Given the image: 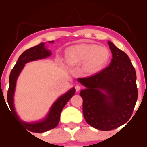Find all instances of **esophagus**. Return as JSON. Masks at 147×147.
<instances>
[{"instance_id": "esophagus-1", "label": "esophagus", "mask_w": 147, "mask_h": 147, "mask_svg": "<svg viewBox=\"0 0 147 147\" xmlns=\"http://www.w3.org/2000/svg\"><path fill=\"white\" fill-rule=\"evenodd\" d=\"M81 89H82V87H81L79 85H76L75 86V90H76V91H77V92H78V91L80 90Z\"/></svg>"}]
</instances>
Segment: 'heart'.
Listing matches in <instances>:
<instances>
[{
    "mask_svg": "<svg viewBox=\"0 0 147 147\" xmlns=\"http://www.w3.org/2000/svg\"><path fill=\"white\" fill-rule=\"evenodd\" d=\"M110 58V52L104 46L95 44L75 45L69 48L65 53V59L72 67L83 65L84 72L93 74L100 71Z\"/></svg>",
    "mask_w": 147,
    "mask_h": 147,
    "instance_id": "obj_1",
    "label": "heart"
}]
</instances>
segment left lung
<instances>
[{
    "label": "left lung",
    "instance_id": "left-lung-1",
    "mask_svg": "<svg viewBox=\"0 0 147 147\" xmlns=\"http://www.w3.org/2000/svg\"><path fill=\"white\" fill-rule=\"evenodd\" d=\"M108 44L113 55L110 65L95 75L78 79L86 87L79 93L85 120L105 131L129 121L138 99L136 73L131 60L111 41Z\"/></svg>",
    "mask_w": 147,
    "mask_h": 147
}]
</instances>
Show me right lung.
Masks as SVG:
<instances>
[{"label":"right lung","instance_id":"1","mask_svg":"<svg viewBox=\"0 0 147 147\" xmlns=\"http://www.w3.org/2000/svg\"><path fill=\"white\" fill-rule=\"evenodd\" d=\"M50 42L53 43L54 41ZM44 44V43H40L39 45L28 49L21 54L10 73L9 78V86L7 91V96L8 104H9V109L11 110V111H9L11 112L15 119L18 121L19 124L24 126L25 129L33 133H43L56 127L59 122L60 115L62 109H63L67 102L72 98V96L75 95V89L73 88L65 95L60 97L56 102L54 103L47 117L41 122L26 123L22 122L18 117L14 107V99H13L16 79H17L20 72L23 70L25 63L32 61L46 58L51 55V52L45 48Z\"/></svg>","mask_w":147,"mask_h":147}]
</instances>
